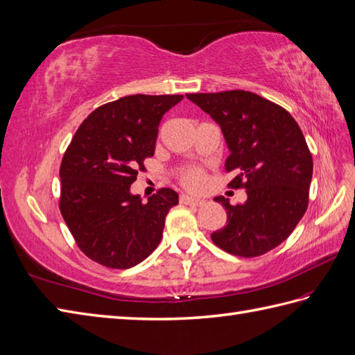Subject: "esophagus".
Listing matches in <instances>:
<instances>
[{
    "label": "esophagus",
    "mask_w": 355,
    "mask_h": 355,
    "mask_svg": "<svg viewBox=\"0 0 355 355\" xmlns=\"http://www.w3.org/2000/svg\"><path fill=\"white\" fill-rule=\"evenodd\" d=\"M180 203L191 205V206H200V205H203V200H202V198H197V197H193V196L182 194V196H180Z\"/></svg>",
    "instance_id": "34e87169"
}]
</instances>
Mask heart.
<instances>
[{
    "mask_svg": "<svg viewBox=\"0 0 355 355\" xmlns=\"http://www.w3.org/2000/svg\"><path fill=\"white\" fill-rule=\"evenodd\" d=\"M180 182L189 189H198L205 182V175L200 168L189 167L180 173Z\"/></svg>",
    "mask_w": 355,
    "mask_h": 355,
    "instance_id": "heart-1",
    "label": "heart"
}]
</instances>
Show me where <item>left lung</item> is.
<instances>
[{"mask_svg":"<svg viewBox=\"0 0 355 355\" xmlns=\"http://www.w3.org/2000/svg\"><path fill=\"white\" fill-rule=\"evenodd\" d=\"M187 98L221 128L235 171L230 188H245L247 200L226 207L227 223L214 232V244L241 257H256L280 245L309 205L313 159L306 138L289 112L256 93L229 90L193 93Z\"/></svg>","mask_w":355,"mask_h":355,"instance_id":"8db88e82","label":"left lung"}]
</instances>
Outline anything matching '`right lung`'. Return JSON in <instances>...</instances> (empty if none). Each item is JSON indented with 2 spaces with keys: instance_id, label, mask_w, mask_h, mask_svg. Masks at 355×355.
Here are the masks:
<instances>
[{
  "instance_id": "1",
  "label": "right lung",
  "mask_w": 355,
  "mask_h": 355,
  "mask_svg": "<svg viewBox=\"0 0 355 355\" xmlns=\"http://www.w3.org/2000/svg\"><path fill=\"white\" fill-rule=\"evenodd\" d=\"M182 94H132L94 110L78 128L60 167V211L81 252L126 270L158 247L179 196L161 188L143 203L131 194L138 170L153 157L162 116Z\"/></svg>"
}]
</instances>
